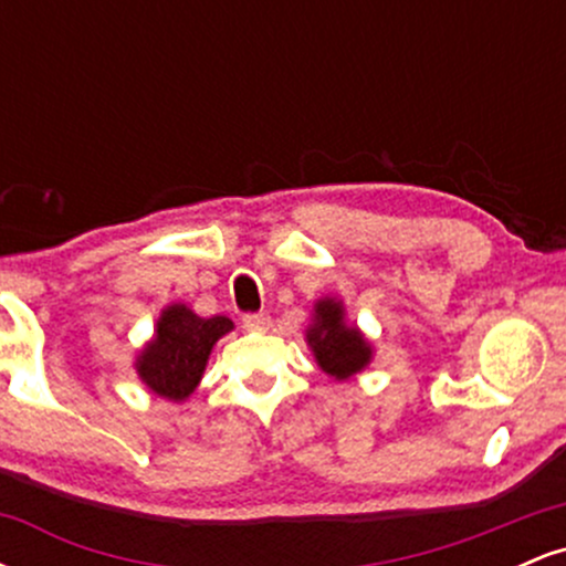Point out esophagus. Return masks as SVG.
I'll return each mask as SVG.
<instances>
[{
	"label": "esophagus",
	"mask_w": 566,
	"mask_h": 566,
	"mask_svg": "<svg viewBox=\"0 0 566 566\" xmlns=\"http://www.w3.org/2000/svg\"><path fill=\"white\" fill-rule=\"evenodd\" d=\"M242 324H244V329H258V333H263V329H269L271 316L263 314V311H258V314H244Z\"/></svg>",
	"instance_id": "obj_1"
}]
</instances>
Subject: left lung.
<instances>
[{
	"label": "left lung",
	"instance_id": "8db88e82",
	"mask_svg": "<svg viewBox=\"0 0 566 566\" xmlns=\"http://www.w3.org/2000/svg\"><path fill=\"white\" fill-rule=\"evenodd\" d=\"M308 346L314 348L316 361L327 375L346 380L369 361L367 340L356 327L343 322V305L335 301H322L316 305V322L308 329Z\"/></svg>",
	"mask_w": 566,
	"mask_h": 566
}]
</instances>
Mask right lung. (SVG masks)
I'll return each instance as SVG.
<instances>
[{
	"label": "right lung",
	"mask_w": 566,
	"mask_h": 566,
	"mask_svg": "<svg viewBox=\"0 0 566 566\" xmlns=\"http://www.w3.org/2000/svg\"><path fill=\"white\" fill-rule=\"evenodd\" d=\"M233 327L226 316L199 319L186 305H170L161 314L157 337L138 359L143 382L165 399L184 401L197 388L207 356L218 337Z\"/></svg>",
	"instance_id": "add662e5"
}]
</instances>
